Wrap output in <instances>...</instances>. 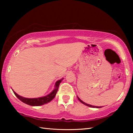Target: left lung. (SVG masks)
Here are the masks:
<instances>
[{
	"instance_id": "obj_1",
	"label": "left lung",
	"mask_w": 133,
	"mask_h": 133,
	"mask_svg": "<svg viewBox=\"0 0 133 133\" xmlns=\"http://www.w3.org/2000/svg\"><path fill=\"white\" fill-rule=\"evenodd\" d=\"M78 100L81 103H82L83 104H85V105H86V106H89V107H97V108H101V107H102V106H99V107H98V106H92V105H90V104H87V103H84V102H83L82 101H81L79 98L78 97Z\"/></svg>"
}]
</instances>
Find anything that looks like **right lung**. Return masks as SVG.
<instances>
[{
	"mask_svg": "<svg viewBox=\"0 0 133 133\" xmlns=\"http://www.w3.org/2000/svg\"><path fill=\"white\" fill-rule=\"evenodd\" d=\"M62 80H59L56 82L55 83V89L50 93V94L46 96V97H42V98H26L22 97L21 96L17 94L16 93L13 91L14 94H15L16 97L18 98L19 100H21L23 103L29 104L30 106H41L42 104H46L48 102H49L51 101H52L54 98H55L56 92L58 91L59 88V84L62 82Z\"/></svg>",
	"mask_w": 133,
	"mask_h": 133,
	"instance_id": "add662e5",
	"label": "right lung"
}]
</instances>
